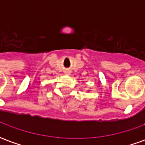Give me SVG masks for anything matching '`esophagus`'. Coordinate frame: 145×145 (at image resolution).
Returning a JSON list of instances; mask_svg holds the SVG:
<instances>
[{
    "instance_id": "esophagus-1",
    "label": "esophagus",
    "mask_w": 145,
    "mask_h": 145,
    "mask_svg": "<svg viewBox=\"0 0 145 145\" xmlns=\"http://www.w3.org/2000/svg\"><path fill=\"white\" fill-rule=\"evenodd\" d=\"M67 74H69V72H67Z\"/></svg>"
}]
</instances>
